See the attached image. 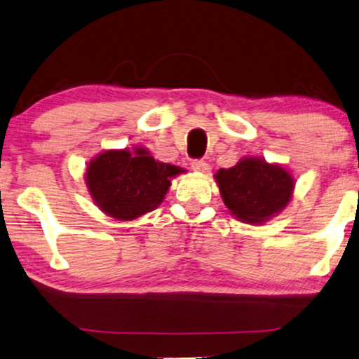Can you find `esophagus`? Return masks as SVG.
I'll return each instance as SVG.
<instances>
[{"label": "esophagus", "mask_w": 359, "mask_h": 359, "mask_svg": "<svg viewBox=\"0 0 359 359\" xmlns=\"http://www.w3.org/2000/svg\"><path fill=\"white\" fill-rule=\"evenodd\" d=\"M191 168L199 171V173H205V171H209V163H205L204 160H193L191 161Z\"/></svg>", "instance_id": "1"}]
</instances>
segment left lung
Segmentation results:
<instances>
[{"label": "left lung", "instance_id": "left-lung-1", "mask_svg": "<svg viewBox=\"0 0 359 359\" xmlns=\"http://www.w3.org/2000/svg\"><path fill=\"white\" fill-rule=\"evenodd\" d=\"M224 204L247 224H263L286 208L294 180L286 170L263 158H243L215 175Z\"/></svg>", "mask_w": 359, "mask_h": 359}]
</instances>
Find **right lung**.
Wrapping results in <instances>:
<instances>
[{"mask_svg":"<svg viewBox=\"0 0 359 359\" xmlns=\"http://www.w3.org/2000/svg\"><path fill=\"white\" fill-rule=\"evenodd\" d=\"M180 166L155 161L145 149L107 150L88 165V189L102 212L132 220L156 209Z\"/></svg>","mask_w":359,"mask_h":359,"instance_id":"right-lung-1","label":"right lung"}]
</instances>
